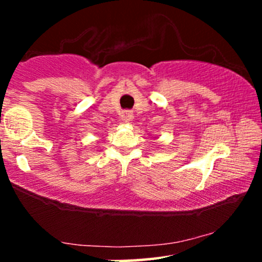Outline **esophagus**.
<instances>
[{
	"label": "esophagus",
	"mask_w": 262,
	"mask_h": 262,
	"mask_svg": "<svg viewBox=\"0 0 262 262\" xmlns=\"http://www.w3.org/2000/svg\"><path fill=\"white\" fill-rule=\"evenodd\" d=\"M122 119L124 121L125 123L130 122L132 119H133V113L130 112V111H124V112L122 113Z\"/></svg>",
	"instance_id": "esophagus-1"
}]
</instances>
